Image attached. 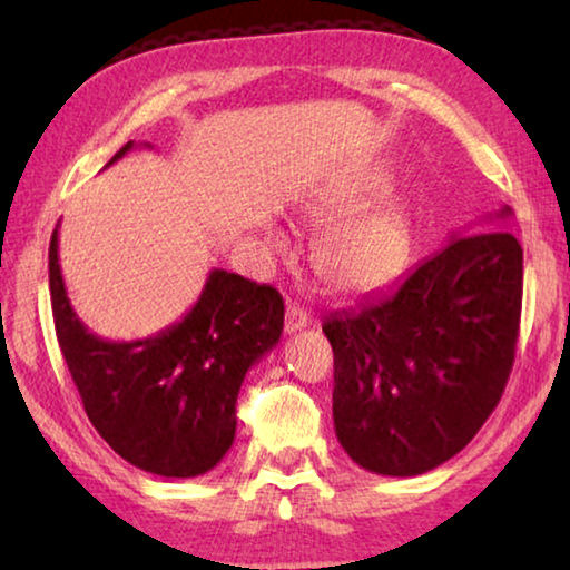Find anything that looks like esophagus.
Here are the masks:
<instances>
[{
    "mask_svg": "<svg viewBox=\"0 0 570 570\" xmlns=\"http://www.w3.org/2000/svg\"><path fill=\"white\" fill-rule=\"evenodd\" d=\"M308 322H312V320H308V314L304 312L302 306H296V304L286 306V320H284V332L286 334L302 332Z\"/></svg>",
    "mask_w": 570,
    "mask_h": 570,
    "instance_id": "1",
    "label": "esophagus"
}]
</instances>
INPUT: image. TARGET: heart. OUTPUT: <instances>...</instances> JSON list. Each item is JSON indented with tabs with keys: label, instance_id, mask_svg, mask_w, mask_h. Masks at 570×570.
Here are the masks:
<instances>
[{
	"label": "heart",
	"instance_id": "1",
	"mask_svg": "<svg viewBox=\"0 0 570 570\" xmlns=\"http://www.w3.org/2000/svg\"><path fill=\"white\" fill-rule=\"evenodd\" d=\"M384 193L387 180L382 176H362L314 193L304 204V224L324 230L314 246V272L330 292L344 296L380 292L407 266L412 246L407 210L397 200L365 207ZM266 244L276 254L286 250V238L276 228L266 230Z\"/></svg>",
	"mask_w": 570,
	"mask_h": 570
}]
</instances>
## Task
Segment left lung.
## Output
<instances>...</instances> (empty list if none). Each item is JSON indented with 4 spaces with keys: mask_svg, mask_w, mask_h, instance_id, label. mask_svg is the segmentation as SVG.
Returning a JSON list of instances; mask_svg holds the SVG:
<instances>
[{
    "mask_svg": "<svg viewBox=\"0 0 570 570\" xmlns=\"http://www.w3.org/2000/svg\"><path fill=\"white\" fill-rule=\"evenodd\" d=\"M508 206L488 220H508ZM523 248L508 230L458 236L390 292L326 316L334 430L356 465L422 475L478 435L513 370Z\"/></svg>",
    "mask_w": 570,
    "mask_h": 570,
    "instance_id": "obj_1",
    "label": "left lung"
}]
</instances>
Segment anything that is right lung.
I'll return each mask as SVG.
<instances>
[{"instance_id":"1","label":"right lung","mask_w":570,"mask_h":570,"mask_svg":"<svg viewBox=\"0 0 570 570\" xmlns=\"http://www.w3.org/2000/svg\"><path fill=\"white\" fill-rule=\"evenodd\" d=\"M132 148L135 140L125 142L108 166ZM57 228L50 240L55 330L92 428L122 460L153 475L214 470L234 445L246 372L282 336L284 298L272 286L214 268L180 322L146 340H102L67 298Z\"/></svg>"}]
</instances>
